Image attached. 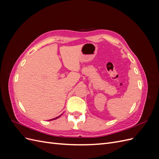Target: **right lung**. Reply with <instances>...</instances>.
I'll list each match as a JSON object with an SVG mask.
<instances>
[{"label": "right lung", "mask_w": 159, "mask_h": 159, "mask_svg": "<svg viewBox=\"0 0 159 159\" xmlns=\"http://www.w3.org/2000/svg\"><path fill=\"white\" fill-rule=\"evenodd\" d=\"M61 116V115H59V116L58 117H56V118H54V119H50L49 120V121H52V120H55V119H57V118H59Z\"/></svg>", "instance_id": "right-lung-1"}]
</instances>
